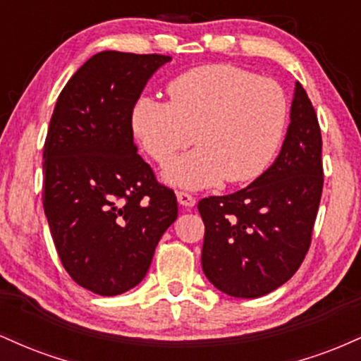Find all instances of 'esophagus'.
Returning <instances> with one entry per match:
<instances>
[{"instance_id": "obj_1", "label": "esophagus", "mask_w": 361, "mask_h": 361, "mask_svg": "<svg viewBox=\"0 0 361 361\" xmlns=\"http://www.w3.org/2000/svg\"><path fill=\"white\" fill-rule=\"evenodd\" d=\"M176 198H178V204L183 205V207H188V209L195 205V198L186 192H176Z\"/></svg>"}]
</instances>
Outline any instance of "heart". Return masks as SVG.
Listing matches in <instances>:
<instances>
[{"label": "heart", "instance_id": "1", "mask_svg": "<svg viewBox=\"0 0 361 361\" xmlns=\"http://www.w3.org/2000/svg\"><path fill=\"white\" fill-rule=\"evenodd\" d=\"M169 103L142 97L130 123L140 146L168 164L193 142L198 149L164 171L168 183L207 188L247 183L270 166L283 139L288 100L276 81L231 64L190 69L168 85Z\"/></svg>", "mask_w": 361, "mask_h": 361}]
</instances>
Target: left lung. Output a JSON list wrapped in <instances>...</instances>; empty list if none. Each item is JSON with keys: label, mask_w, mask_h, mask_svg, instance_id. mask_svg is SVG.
I'll return each instance as SVG.
<instances>
[{"label": "left lung", "mask_w": 361, "mask_h": 361, "mask_svg": "<svg viewBox=\"0 0 361 361\" xmlns=\"http://www.w3.org/2000/svg\"><path fill=\"white\" fill-rule=\"evenodd\" d=\"M321 154L316 110L297 82L275 163L246 188L198 202L205 224L202 268L215 288L238 299H256L299 270L322 195Z\"/></svg>", "instance_id": "obj_1"}]
</instances>
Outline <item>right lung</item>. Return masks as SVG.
Instances as JSON below:
<instances>
[{"label": "right lung", "instance_id": "right-lung-1", "mask_svg": "<svg viewBox=\"0 0 361 361\" xmlns=\"http://www.w3.org/2000/svg\"><path fill=\"white\" fill-rule=\"evenodd\" d=\"M161 54L105 51L61 91L44 144V212L62 267L98 295L142 281L176 221L173 190L137 154L130 114Z\"/></svg>", "mask_w": 361, "mask_h": 361}]
</instances>
